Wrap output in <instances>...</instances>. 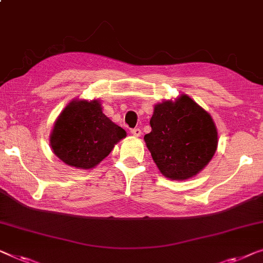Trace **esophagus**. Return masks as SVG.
<instances>
[{
	"label": "esophagus",
	"mask_w": 263,
	"mask_h": 263,
	"mask_svg": "<svg viewBox=\"0 0 263 263\" xmlns=\"http://www.w3.org/2000/svg\"><path fill=\"white\" fill-rule=\"evenodd\" d=\"M130 133L134 136H140L141 133H142V132H141L140 128H133V129H130Z\"/></svg>",
	"instance_id": "1"
}]
</instances>
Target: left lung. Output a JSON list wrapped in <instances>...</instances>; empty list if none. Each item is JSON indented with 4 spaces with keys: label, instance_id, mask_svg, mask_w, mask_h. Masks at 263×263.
Wrapping results in <instances>:
<instances>
[{
    "label": "left lung",
    "instance_id": "8db88e82",
    "mask_svg": "<svg viewBox=\"0 0 263 263\" xmlns=\"http://www.w3.org/2000/svg\"><path fill=\"white\" fill-rule=\"evenodd\" d=\"M152 132L144 141L160 172L185 180L204 168L217 149V129L211 116L182 95L176 102L155 105Z\"/></svg>",
    "mask_w": 263,
    "mask_h": 263
}]
</instances>
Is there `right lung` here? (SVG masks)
I'll use <instances>...</instances> for the list:
<instances>
[{
    "instance_id": "1",
    "label": "right lung",
    "mask_w": 263,
    "mask_h": 263,
    "mask_svg": "<svg viewBox=\"0 0 263 263\" xmlns=\"http://www.w3.org/2000/svg\"><path fill=\"white\" fill-rule=\"evenodd\" d=\"M125 136L111 122L97 101H73L60 114L51 134L54 154L67 165L92 168Z\"/></svg>"
}]
</instances>
